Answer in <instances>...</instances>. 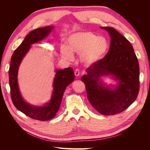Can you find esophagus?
<instances>
[{
    "label": "esophagus",
    "mask_w": 150,
    "mask_h": 150,
    "mask_svg": "<svg viewBox=\"0 0 150 150\" xmlns=\"http://www.w3.org/2000/svg\"><path fill=\"white\" fill-rule=\"evenodd\" d=\"M74 74L76 76H79V74H80V72H79V69H76L74 71Z\"/></svg>",
    "instance_id": "esophagus-1"
}]
</instances>
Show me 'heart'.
Wrapping results in <instances>:
<instances>
[{"label": "heart", "mask_w": 150, "mask_h": 150, "mask_svg": "<svg viewBox=\"0 0 150 150\" xmlns=\"http://www.w3.org/2000/svg\"><path fill=\"white\" fill-rule=\"evenodd\" d=\"M68 46L61 47L62 56L67 59L74 58L73 52L80 54V59L86 65L96 64L107 52L109 44L103 37L97 36L91 31L79 32L71 35L67 39Z\"/></svg>", "instance_id": "b5f03b06"}]
</instances>
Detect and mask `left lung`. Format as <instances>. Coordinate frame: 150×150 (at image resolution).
I'll use <instances>...</instances> for the list:
<instances>
[{
    "instance_id": "left-lung-1",
    "label": "left lung",
    "mask_w": 150,
    "mask_h": 150,
    "mask_svg": "<svg viewBox=\"0 0 150 150\" xmlns=\"http://www.w3.org/2000/svg\"><path fill=\"white\" fill-rule=\"evenodd\" d=\"M110 35V49L104 58L86 69L81 77L88 98L93 108L103 115L118 114L137 99L139 90V67L132 45L111 27H101ZM111 75L119 82L115 89L105 86L101 76Z\"/></svg>"
}]
</instances>
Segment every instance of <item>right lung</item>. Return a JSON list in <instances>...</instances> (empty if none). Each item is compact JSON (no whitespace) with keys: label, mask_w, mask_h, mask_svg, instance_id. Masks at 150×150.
Here are the masks:
<instances>
[{"label":"right lung","mask_w":150,"mask_h":150,"mask_svg":"<svg viewBox=\"0 0 150 150\" xmlns=\"http://www.w3.org/2000/svg\"><path fill=\"white\" fill-rule=\"evenodd\" d=\"M53 29V26H47L36 29L25 36L20 46L13 52L8 71L11 96L13 105L22 112L30 118L47 121L52 119L59 110L62 98L65 89L74 80V71L71 67L56 71L54 79L52 98L50 102L44 106H33L27 103L22 98L17 83V72L22 59L31 47V44L38 42L46 38Z\"/></svg>","instance_id":"obj_1"}]
</instances>
